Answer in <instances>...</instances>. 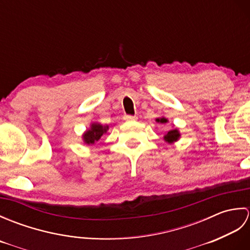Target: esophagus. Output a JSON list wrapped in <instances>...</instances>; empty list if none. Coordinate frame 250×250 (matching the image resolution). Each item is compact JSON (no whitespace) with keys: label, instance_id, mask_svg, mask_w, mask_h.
<instances>
[{"label":"esophagus","instance_id":"obj_1","mask_svg":"<svg viewBox=\"0 0 250 250\" xmlns=\"http://www.w3.org/2000/svg\"><path fill=\"white\" fill-rule=\"evenodd\" d=\"M124 119L125 121H133V120L137 119V117L136 116H132V115H125L124 116Z\"/></svg>","mask_w":250,"mask_h":250}]
</instances>
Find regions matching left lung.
<instances>
[{"mask_svg":"<svg viewBox=\"0 0 250 250\" xmlns=\"http://www.w3.org/2000/svg\"><path fill=\"white\" fill-rule=\"evenodd\" d=\"M157 121L160 122V124H167V122L166 118H159L157 119ZM178 137H179V133L177 129H172L167 132V134L166 136H164V140H166L167 143H173L175 141H177Z\"/></svg>","mask_w":250,"mask_h":250,"instance_id":"8db88e82","label":"left lung"}]
</instances>
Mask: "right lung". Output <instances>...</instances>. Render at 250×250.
<instances>
[{"mask_svg": "<svg viewBox=\"0 0 250 250\" xmlns=\"http://www.w3.org/2000/svg\"><path fill=\"white\" fill-rule=\"evenodd\" d=\"M108 130V126H103L99 124H93L91 125V129L88 130L86 133L83 134V141L87 143L88 145L94 144V142H97L101 139L106 131Z\"/></svg>", "mask_w": 250, "mask_h": 250, "instance_id": "right-lung-1", "label": "right lung"}]
</instances>
